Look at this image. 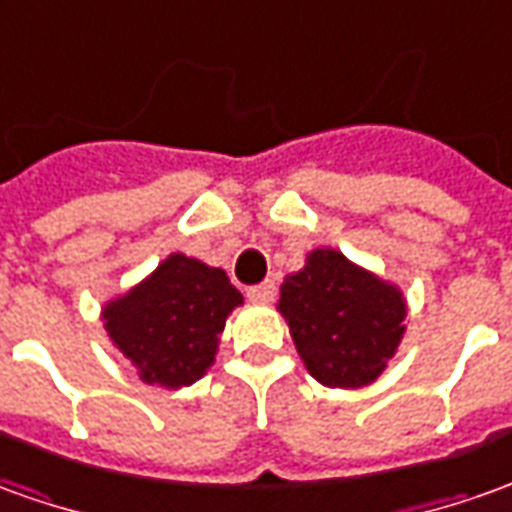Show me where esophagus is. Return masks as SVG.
<instances>
[{
	"mask_svg": "<svg viewBox=\"0 0 512 512\" xmlns=\"http://www.w3.org/2000/svg\"><path fill=\"white\" fill-rule=\"evenodd\" d=\"M246 296H249L252 302H257V305H268V302H274V296H277V285L271 280L260 282V285H252V288L246 291Z\"/></svg>",
	"mask_w": 512,
	"mask_h": 512,
	"instance_id": "obj_1",
	"label": "esophagus"
}]
</instances>
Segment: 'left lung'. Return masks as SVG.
<instances>
[{
	"instance_id": "obj_1",
	"label": "left lung",
	"mask_w": 512,
	"mask_h": 512,
	"mask_svg": "<svg viewBox=\"0 0 512 512\" xmlns=\"http://www.w3.org/2000/svg\"><path fill=\"white\" fill-rule=\"evenodd\" d=\"M280 313L307 371L330 388L374 382L405 332V299L388 282L352 266L335 249H316L285 277Z\"/></svg>"
}]
</instances>
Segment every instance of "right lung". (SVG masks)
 Wrapping results in <instances>:
<instances>
[{
  "label": "right lung",
  "mask_w": 512,
  "mask_h": 512,
  "mask_svg": "<svg viewBox=\"0 0 512 512\" xmlns=\"http://www.w3.org/2000/svg\"><path fill=\"white\" fill-rule=\"evenodd\" d=\"M241 302L221 268L171 255L149 280L105 307V330L141 380L182 388L213 363L224 321Z\"/></svg>",
  "instance_id": "obj_1"
}]
</instances>
